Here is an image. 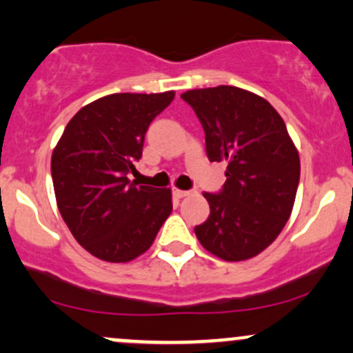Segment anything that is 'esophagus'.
Listing matches in <instances>:
<instances>
[{
  "label": "esophagus",
  "instance_id": "obj_1",
  "mask_svg": "<svg viewBox=\"0 0 353 353\" xmlns=\"http://www.w3.org/2000/svg\"><path fill=\"white\" fill-rule=\"evenodd\" d=\"M172 194H174V197H177V199H183V197L189 196V191H183V189L174 188V189H172Z\"/></svg>",
  "mask_w": 353,
  "mask_h": 353
}]
</instances>
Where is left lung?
<instances>
[{"mask_svg":"<svg viewBox=\"0 0 353 353\" xmlns=\"http://www.w3.org/2000/svg\"><path fill=\"white\" fill-rule=\"evenodd\" d=\"M206 132L211 162H226L221 194L204 192L209 218L194 228L204 250L224 261L265 251L290 219L300 181V156L283 119L266 99L233 85L181 95Z\"/></svg>","mask_w":353,"mask_h":353,"instance_id":"1","label":"left lung"}]
</instances>
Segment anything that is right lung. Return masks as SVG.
<instances>
[{"instance_id": "add662e5", "label": "right lung", "mask_w": 353, "mask_h": 353, "mask_svg": "<svg viewBox=\"0 0 353 353\" xmlns=\"http://www.w3.org/2000/svg\"><path fill=\"white\" fill-rule=\"evenodd\" d=\"M176 92L112 94L80 108L52 154L57 206L95 258L132 261L152 246L172 211L170 189L130 183L149 123Z\"/></svg>"}]
</instances>
